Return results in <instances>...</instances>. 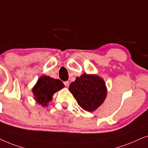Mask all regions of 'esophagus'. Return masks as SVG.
Instances as JSON below:
<instances>
[{"instance_id": "obj_1", "label": "esophagus", "mask_w": 148, "mask_h": 148, "mask_svg": "<svg viewBox=\"0 0 148 148\" xmlns=\"http://www.w3.org/2000/svg\"><path fill=\"white\" fill-rule=\"evenodd\" d=\"M64 83L65 86H66V87H68V86H69V82H68V81H66V82H64Z\"/></svg>"}]
</instances>
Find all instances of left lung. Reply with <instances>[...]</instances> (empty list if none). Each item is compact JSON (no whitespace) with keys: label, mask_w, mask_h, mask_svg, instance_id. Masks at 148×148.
I'll return each mask as SVG.
<instances>
[{"label":"left lung","mask_w":148,"mask_h":148,"mask_svg":"<svg viewBox=\"0 0 148 148\" xmlns=\"http://www.w3.org/2000/svg\"><path fill=\"white\" fill-rule=\"evenodd\" d=\"M69 90L78 105L87 112H94L103 103L107 96L104 80L97 74H82L69 86Z\"/></svg>","instance_id":"1"}]
</instances>
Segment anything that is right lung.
<instances>
[{"instance_id": "1", "label": "right lung", "mask_w": 148, "mask_h": 148, "mask_svg": "<svg viewBox=\"0 0 148 148\" xmlns=\"http://www.w3.org/2000/svg\"><path fill=\"white\" fill-rule=\"evenodd\" d=\"M64 87V84L60 80L43 75L38 78L32 91L35 101L42 107H46L53 95Z\"/></svg>"}]
</instances>
